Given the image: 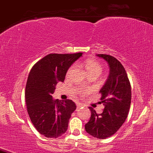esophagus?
<instances>
[{
    "label": "esophagus",
    "instance_id": "esophagus-1",
    "mask_svg": "<svg viewBox=\"0 0 153 153\" xmlns=\"http://www.w3.org/2000/svg\"><path fill=\"white\" fill-rule=\"evenodd\" d=\"M82 107H83V105L82 104H77V107H78V108H81Z\"/></svg>",
    "mask_w": 153,
    "mask_h": 153
}]
</instances>
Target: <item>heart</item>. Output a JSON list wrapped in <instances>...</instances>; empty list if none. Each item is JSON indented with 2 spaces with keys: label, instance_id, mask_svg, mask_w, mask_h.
<instances>
[{
  "label": "heart",
  "instance_id": "heart-1",
  "mask_svg": "<svg viewBox=\"0 0 153 153\" xmlns=\"http://www.w3.org/2000/svg\"><path fill=\"white\" fill-rule=\"evenodd\" d=\"M85 68L87 69V71H88V73H92V72H101L102 71V66L99 63H97V61H94V60L92 59H88L87 61H85ZM73 66H71L70 68L68 69V71L67 72V75H68L70 74L71 71H72L73 68ZM85 91H82V93H85Z\"/></svg>",
  "mask_w": 153,
  "mask_h": 153
}]
</instances>
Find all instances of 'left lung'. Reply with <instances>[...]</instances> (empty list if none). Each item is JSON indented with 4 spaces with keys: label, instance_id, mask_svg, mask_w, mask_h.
Returning <instances> with one entry per match:
<instances>
[{
    "label": "left lung",
    "instance_id": "obj_1",
    "mask_svg": "<svg viewBox=\"0 0 153 153\" xmlns=\"http://www.w3.org/2000/svg\"><path fill=\"white\" fill-rule=\"evenodd\" d=\"M97 56L107 61L109 67L107 80L100 90V102L104 109L97 114L93 108L89 107L91 117L85 128L94 138L105 139L114 134L126 119L131 106V89L125 68L116 58L107 54H97Z\"/></svg>",
    "mask_w": 153,
    "mask_h": 153
}]
</instances>
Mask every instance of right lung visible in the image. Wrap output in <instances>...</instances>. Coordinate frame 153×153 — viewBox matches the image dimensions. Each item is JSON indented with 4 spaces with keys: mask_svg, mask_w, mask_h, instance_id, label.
<instances>
[{
    "mask_svg": "<svg viewBox=\"0 0 153 153\" xmlns=\"http://www.w3.org/2000/svg\"><path fill=\"white\" fill-rule=\"evenodd\" d=\"M82 55L51 53L31 69L25 88L27 109L34 126L46 138H58L67 131L76 105L70 100H53L52 94L57 83L64 81L69 68Z\"/></svg>",
    "mask_w": 153,
    "mask_h": 153,
    "instance_id": "1",
    "label": "right lung"
}]
</instances>
